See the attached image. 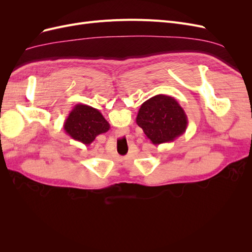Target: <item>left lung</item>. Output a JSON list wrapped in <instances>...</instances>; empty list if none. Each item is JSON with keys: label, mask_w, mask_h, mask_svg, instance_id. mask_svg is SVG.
I'll return each instance as SVG.
<instances>
[{"label": "left lung", "mask_w": 252, "mask_h": 252, "mask_svg": "<svg viewBox=\"0 0 252 252\" xmlns=\"http://www.w3.org/2000/svg\"><path fill=\"white\" fill-rule=\"evenodd\" d=\"M135 121L154 145L173 142L188 126L182 106L174 97L165 94H157L144 102Z\"/></svg>", "instance_id": "8db88e82"}]
</instances>
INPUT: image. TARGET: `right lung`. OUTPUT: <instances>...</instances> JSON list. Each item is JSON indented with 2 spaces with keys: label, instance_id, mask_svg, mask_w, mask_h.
I'll list each match as a JSON object with an SVG mask.
<instances>
[{
  "label": "right lung",
  "instance_id": "obj_1",
  "mask_svg": "<svg viewBox=\"0 0 252 252\" xmlns=\"http://www.w3.org/2000/svg\"><path fill=\"white\" fill-rule=\"evenodd\" d=\"M109 128V123L100 111L83 104L74 106L64 123L65 132L85 145H90L98 134L107 132Z\"/></svg>",
  "mask_w": 252,
  "mask_h": 252
}]
</instances>
